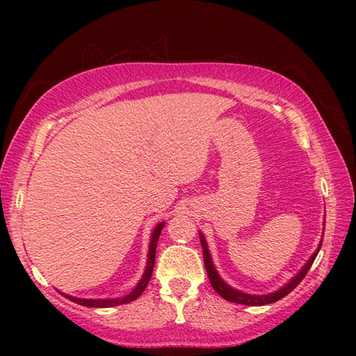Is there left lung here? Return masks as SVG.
<instances>
[{"label":"left lung","instance_id":"obj_1","mask_svg":"<svg viewBox=\"0 0 356 356\" xmlns=\"http://www.w3.org/2000/svg\"><path fill=\"white\" fill-rule=\"evenodd\" d=\"M200 238H201V245H202V256H204V264H206V270H207V275H209V280H210V284L215 289V292L220 295L227 301H231V303H238V305H246V306H262V305H270V303H275V301L281 300L282 297H286L287 293H291L295 287H297L301 280L305 278L306 273L309 272L312 262H314V259L317 256L318 250H321L322 243L318 245L317 251L314 254L311 256V259L308 261V264L305 265L303 268L300 270V273L295 276V278L286 284L280 291H276L275 293H270V295H248V293H243L240 291H236V289L229 287L225 281H222L218 273H216V270L213 267V262H212V257H210V252L207 248V243H206V238H204L202 234H200Z\"/></svg>","mask_w":356,"mask_h":356}]
</instances>
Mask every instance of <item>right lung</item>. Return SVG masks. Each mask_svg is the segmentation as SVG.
<instances>
[{
  "instance_id": "add662e5",
  "label": "right lung",
  "mask_w": 356,
  "mask_h": 356,
  "mask_svg": "<svg viewBox=\"0 0 356 356\" xmlns=\"http://www.w3.org/2000/svg\"><path fill=\"white\" fill-rule=\"evenodd\" d=\"M163 226H165V222H160V225L154 229L152 238H150V246H149V257H147L146 272H144L141 281L138 282V286L134 289V292H130L127 297H124V298H111V300H84V298L70 297V295H64V297L69 298L70 301H74V303H78V305H81V306H88V308H111V306L125 305V303H130V301L136 300L144 292V289L147 287L150 276H152L154 264H155L156 242H159L160 232H161V229H163Z\"/></svg>"
}]
</instances>
